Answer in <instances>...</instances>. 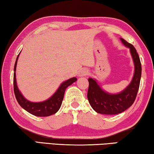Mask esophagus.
I'll list each match as a JSON object with an SVG mask.
<instances>
[{
  "label": "esophagus",
  "instance_id": "esophagus-1",
  "mask_svg": "<svg viewBox=\"0 0 154 154\" xmlns=\"http://www.w3.org/2000/svg\"><path fill=\"white\" fill-rule=\"evenodd\" d=\"M88 73V71L87 69H82L79 72V76L80 77H83V76H85L87 75Z\"/></svg>",
  "mask_w": 154,
  "mask_h": 154
}]
</instances>
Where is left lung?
Masks as SVG:
<instances>
[{
	"label": "left lung",
	"instance_id": "8db88e82",
	"mask_svg": "<svg viewBox=\"0 0 154 154\" xmlns=\"http://www.w3.org/2000/svg\"><path fill=\"white\" fill-rule=\"evenodd\" d=\"M121 41L130 49L134 64V73L130 84L118 94H112L102 90L96 79L89 78L88 99L96 112L105 115H116L128 109L134 103L139 88L141 77V64L134 47L124 38Z\"/></svg>",
	"mask_w": 154,
	"mask_h": 154
}]
</instances>
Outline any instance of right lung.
Returning <instances> with one entry per match:
<instances>
[{
  "instance_id": "right-lung-1",
  "label": "right lung",
  "mask_w": 154,
  "mask_h": 154,
  "mask_svg": "<svg viewBox=\"0 0 154 154\" xmlns=\"http://www.w3.org/2000/svg\"><path fill=\"white\" fill-rule=\"evenodd\" d=\"M20 54L16 58L15 66H14V90L15 98L19 105L28 111V113L34 115L38 117H47L51 116L56 113L60 108L62 100L64 98V92L66 88L71 85L77 81L76 77H72L71 79L65 81L60 85L58 90L51 97L49 98L43 102L41 103H32L26 99L22 94L18 90L17 82H16V76H15V71H16V66L18 60V57Z\"/></svg>"
}]
</instances>
